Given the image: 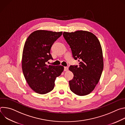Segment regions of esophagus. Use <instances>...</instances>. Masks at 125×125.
I'll list each match as a JSON object with an SVG mask.
<instances>
[{"instance_id": "obj_1", "label": "esophagus", "mask_w": 125, "mask_h": 125, "mask_svg": "<svg viewBox=\"0 0 125 125\" xmlns=\"http://www.w3.org/2000/svg\"><path fill=\"white\" fill-rule=\"evenodd\" d=\"M68 70V67H64V71H67Z\"/></svg>"}]
</instances>
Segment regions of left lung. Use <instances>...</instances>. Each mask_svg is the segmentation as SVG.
I'll use <instances>...</instances> for the list:
<instances>
[{"mask_svg": "<svg viewBox=\"0 0 125 125\" xmlns=\"http://www.w3.org/2000/svg\"><path fill=\"white\" fill-rule=\"evenodd\" d=\"M63 35L70 45L73 57L78 59L79 65H71L69 70L74 74L69 81L71 91L77 95L90 94L98 83L103 69L101 46L93 33L84 31L64 32Z\"/></svg>", "mask_w": 125, "mask_h": 125, "instance_id": "left-lung-1", "label": "left lung"}]
</instances>
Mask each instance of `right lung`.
<instances>
[{
	"mask_svg": "<svg viewBox=\"0 0 125 125\" xmlns=\"http://www.w3.org/2000/svg\"><path fill=\"white\" fill-rule=\"evenodd\" d=\"M62 31L38 30L27 39L22 55V70L25 78L32 90L39 94H46L54 88L56 77L64 70L61 65H47L53 60L50 49Z\"/></svg>",
	"mask_w": 125,
	"mask_h": 125,
	"instance_id": "obj_1",
	"label": "right lung"
}]
</instances>
